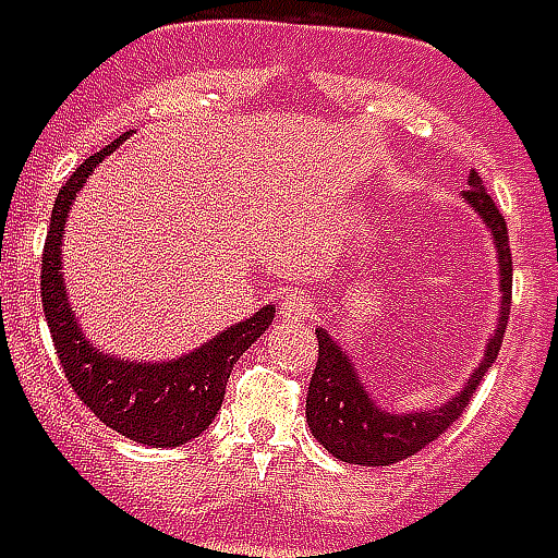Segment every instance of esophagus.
Returning <instances> with one entry per match:
<instances>
[{
    "label": "esophagus",
    "instance_id": "34e87169",
    "mask_svg": "<svg viewBox=\"0 0 558 558\" xmlns=\"http://www.w3.org/2000/svg\"><path fill=\"white\" fill-rule=\"evenodd\" d=\"M311 314H314V299H311L307 292L295 290L290 292V295H283V302H280V316H283L287 323H304Z\"/></svg>",
    "mask_w": 558,
    "mask_h": 558
}]
</instances>
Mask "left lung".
Masks as SVG:
<instances>
[{"label": "left lung", "mask_w": 558, "mask_h": 558, "mask_svg": "<svg viewBox=\"0 0 558 558\" xmlns=\"http://www.w3.org/2000/svg\"><path fill=\"white\" fill-rule=\"evenodd\" d=\"M460 199L478 215L484 230L490 232V242L496 247V268H499V307H496L490 338L484 343V359L469 374L466 383L442 403L427 407V410L395 412L374 398V391L367 388L352 355L343 350V343L331 338L326 328H316L319 362L311 376L304 415L316 442L343 463L391 466L398 460L418 454L424 445H430L439 433L448 430L457 415L466 410L469 398L475 395L478 383L499 355L508 311H511V271H514L511 247H508V227L496 203L484 191L478 172H469V187L460 194Z\"/></svg>", "instance_id": "left-lung-1"}]
</instances>
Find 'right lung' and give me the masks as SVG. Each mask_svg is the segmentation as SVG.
I'll return each mask as SVG.
<instances>
[{"instance_id": "obj_1", "label": "right lung", "mask_w": 558, "mask_h": 558, "mask_svg": "<svg viewBox=\"0 0 558 558\" xmlns=\"http://www.w3.org/2000/svg\"><path fill=\"white\" fill-rule=\"evenodd\" d=\"M128 137L131 131L116 137L101 151L89 155L56 196L41 259L44 316L68 383L107 427L140 445L179 448L208 430L227 395L232 364L242 359V352L259 335H266V328L275 319V304H263L254 316L211 335L196 350L160 362L113 355L86 338L65 290V271H62L65 223L86 179Z\"/></svg>"}]
</instances>
